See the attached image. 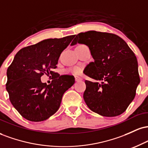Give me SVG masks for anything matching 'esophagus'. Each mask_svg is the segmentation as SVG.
Returning a JSON list of instances; mask_svg holds the SVG:
<instances>
[{"instance_id": "esophagus-1", "label": "esophagus", "mask_w": 148, "mask_h": 148, "mask_svg": "<svg viewBox=\"0 0 148 148\" xmlns=\"http://www.w3.org/2000/svg\"><path fill=\"white\" fill-rule=\"evenodd\" d=\"M81 79H80V78H79V77H75V81H76V82H78V81H81Z\"/></svg>"}]
</instances>
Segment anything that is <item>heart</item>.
<instances>
[{
  "label": "heart",
  "instance_id": "heart-1",
  "mask_svg": "<svg viewBox=\"0 0 148 148\" xmlns=\"http://www.w3.org/2000/svg\"><path fill=\"white\" fill-rule=\"evenodd\" d=\"M79 69H77V68H76V69H73V71H72V72H74V73H75V74H76V73H78V72H79Z\"/></svg>",
  "mask_w": 148,
  "mask_h": 148
}]
</instances>
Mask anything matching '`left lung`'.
I'll return each instance as SVG.
<instances>
[{
	"instance_id": "left-lung-1",
	"label": "left lung",
	"mask_w": 148,
	"mask_h": 148,
	"mask_svg": "<svg viewBox=\"0 0 148 148\" xmlns=\"http://www.w3.org/2000/svg\"><path fill=\"white\" fill-rule=\"evenodd\" d=\"M77 43L87 45L94 59L86 66V74L96 81H85L86 105L101 116L122 114L135 97L140 83L135 54L125 40L111 33H81L71 46Z\"/></svg>"
}]
</instances>
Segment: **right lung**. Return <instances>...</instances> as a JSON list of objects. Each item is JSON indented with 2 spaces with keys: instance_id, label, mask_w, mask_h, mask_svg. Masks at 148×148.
<instances>
[{
  "instance_id": "1",
  "label": "right lung",
  "mask_w": 148,
  "mask_h": 148,
  "mask_svg": "<svg viewBox=\"0 0 148 148\" xmlns=\"http://www.w3.org/2000/svg\"><path fill=\"white\" fill-rule=\"evenodd\" d=\"M74 35L47 39L21 49L7 71L6 90L16 110L26 120L41 122L58 110L62 96L74 85L73 76L57 74L47 86L41 81L44 73L52 76L59 57ZM53 79V77H52Z\"/></svg>"
}]
</instances>
